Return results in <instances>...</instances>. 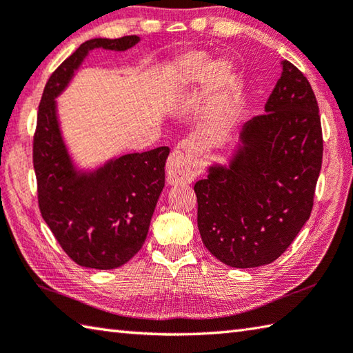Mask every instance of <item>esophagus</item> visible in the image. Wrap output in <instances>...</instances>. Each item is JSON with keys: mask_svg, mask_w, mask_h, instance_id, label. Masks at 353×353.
Listing matches in <instances>:
<instances>
[{"mask_svg": "<svg viewBox=\"0 0 353 353\" xmlns=\"http://www.w3.org/2000/svg\"><path fill=\"white\" fill-rule=\"evenodd\" d=\"M197 168L181 150L172 151L167 161V179L171 185H186L194 181Z\"/></svg>", "mask_w": 353, "mask_h": 353, "instance_id": "esophagus-1", "label": "esophagus"}]
</instances>
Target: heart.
Instances as JSON below:
<instances>
[{
	"mask_svg": "<svg viewBox=\"0 0 353 353\" xmlns=\"http://www.w3.org/2000/svg\"><path fill=\"white\" fill-rule=\"evenodd\" d=\"M234 79L232 67L225 61H211L208 54L200 52L186 53L176 59L167 70L168 87L186 90L203 82L205 92L216 99L231 85Z\"/></svg>",
	"mask_w": 353,
	"mask_h": 353,
	"instance_id": "1",
	"label": "heart"
}]
</instances>
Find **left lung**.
I'll return each mask as SVG.
<instances>
[{
    "label": "left lung",
    "mask_w": 353,
    "mask_h": 353,
    "mask_svg": "<svg viewBox=\"0 0 353 353\" xmlns=\"http://www.w3.org/2000/svg\"><path fill=\"white\" fill-rule=\"evenodd\" d=\"M323 161L319 103L289 61L265 113L240 130L226 165L196 182L197 226L214 257L232 268L272 263L310 216Z\"/></svg>",
    "instance_id": "8db88e82"
}]
</instances>
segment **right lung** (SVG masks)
Returning <instances> with one entry per match:
<instances>
[{"instance_id":"right-lung-1","label":"right lung","mask_w":353,"mask_h":353,"mask_svg":"<svg viewBox=\"0 0 353 353\" xmlns=\"http://www.w3.org/2000/svg\"><path fill=\"white\" fill-rule=\"evenodd\" d=\"M139 41L136 34L85 41L48 78L39 103L33 137L39 210L62 250L84 268L114 269L139 252L165 186L170 148L112 157L82 170L62 136L57 98L90 52H125Z\"/></svg>"}]
</instances>
